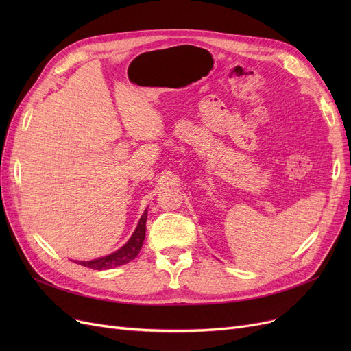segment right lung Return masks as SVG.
I'll return each mask as SVG.
<instances>
[{"instance_id":"right-lung-1","label":"right lung","mask_w":351,"mask_h":351,"mask_svg":"<svg viewBox=\"0 0 351 351\" xmlns=\"http://www.w3.org/2000/svg\"><path fill=\"white\" fill-rule=\"evenodd\" d=\"M146 219H147V209H145L143 215L141 216L138 226L132 236L129 237V241L117 252L98 257V259H92V261H72L81 266L94 269V270H108V269H114L122 265H126L129 262H132L138 253L142 249L143 241H145V232H146Z\"/></svg>"}]
</instances>
